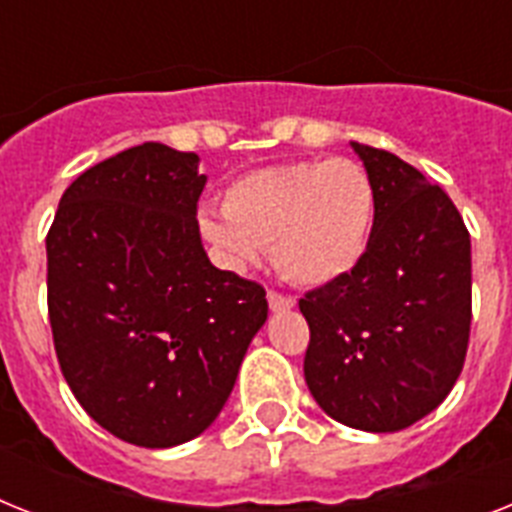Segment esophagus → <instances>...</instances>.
I'll return each instance as SVG.
<instances>
[{"label": "esophagus", "instance_id": "esophagus-1", "mask_svg": "<svg viewBox=\"0 0 512 512\" xmlns=\"http://www.w3.org/2000/svg\"><path fill=\"white\" fill-rule=\"evenodd\" d=\"M266 301H269V308H272L274 314H280V311H290V308L295 306L293 298L274 293V290H269V293H266Z\"/></svg>", "mask_w": 512, "mask_h": 512}]
</instances>
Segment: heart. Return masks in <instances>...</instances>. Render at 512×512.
<instances>
[{"label": "heart", "instance_id": "1", "mask_svg": "<svg viewBox=\"0 0 512 512\" xmlns=\"http://www.w3.org/2000/svg\"><path fill=\"white\" fill-rule=\"evenodd\" d=\"M377 219V188L350 159L261 167L238 177L225 209L198 211L201 235L230 269L259 264L269 248L277 272L295 285L322 287L363 261Z\"/></svg>", "mask_w": 512, "mask_h": 512}]
</instances>
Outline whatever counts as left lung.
Wrapping results in <instances>:
<instances>
[{
	"label": "left lung",
	"mask_w": 512,
	"mask_h": 512,
	"mask_svg": "<svg viewBox=\"0 0 512 512\" xmlns=\"http://www.w3.org/2000/svg\"><path fill=\"white\" fill-rule=\"evenodd\" d=\"M377 188L361 264L301 298L303 374L327 416L400 432L450 395L471 329V238L445 190L390 151L350 143Z\"/></svg>",
	"instance_id": "1"
}]
</instances>
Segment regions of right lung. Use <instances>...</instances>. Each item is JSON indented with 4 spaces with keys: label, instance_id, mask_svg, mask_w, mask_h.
<instances>
[{
    "label": "right lung",
    "instance_id": "right-lung-1",
    "mask_svg": "<svg viewBox=\"0 0 512 512\" xmlns=\"http://www.w3.org/2000/svg\"><path fill=\"white\" fill-rule=\"evenodd\" d=\"M198 154L143 143L86 170L46 235L49 322L83 411L130 445L204 434L266 322L264 287L211 264Z\"/></svg>",
    "mask_w": 512,
    "mask_h": 512
}]
</instances>
